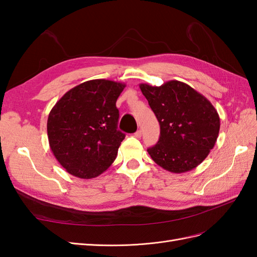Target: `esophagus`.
<instances>
[{"label": "esophagus", "mask_w": 257, "mask_h": 257, "mask_svg": "<svg viewBox=\"0 0 257 257\" xmlns=\"http://www.w3.org/2000/svg\"><path fill=\"white\" fill-rule=\"evenodd\" d=\"M141 136H142V131H141V130H138L137 133L135 134V137H136V138H138V139H139V138H141Z\"/></svg>", "instance_id": "1"}]
</instances>
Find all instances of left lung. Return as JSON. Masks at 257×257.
Instances as JSON below:
<instances>
[{
	"instance_id": "obj_1",
	"label": "left lung",
	"mask_w": 257,
	"mask_h": 257,
	"mask_svg": "<svg viewBox=\"0 0 257 257\" xmlns=\"http://www.w3.org/2000/svg\"><path fill=\"white\" fill-rule=\"evenodd\" d=\"M140 89L160 124L159 140L148 150L152 159L172 173L195 169L217 140L221 123L215 107L179 80L161 86L140 84Z\"/></svg>"
}]
</instances>
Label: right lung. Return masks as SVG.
Masks as SVG:
<instances>
[{
	"label": "right lung",
	"mask_w": 257,
	"mask_h": 257,
	"mask_svg": "<svg viewBox=\"0 0 257 257\" xmlns=\"http://www.w3.org/2000/svg\"><path fill=\"white\" fill-rule=\"evenodd\" d=\"M126 84L91 79L72 88L51 108L50 150L67 172L92 179L113 164L124 135L117 130L116 101Z\"/></svg>",
	"instance_id": "right-lung-1"
}]
</instances>
